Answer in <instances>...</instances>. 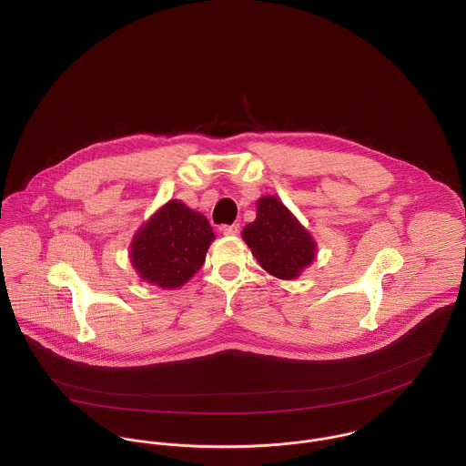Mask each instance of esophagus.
I'll list each match as a JSON object with an SVG mask.
<instances>
[{
  "mask_svg": "<svg viewBox=\"0 0 466 466\" xmlns=\"http://www.w3.org/2000/svg\"><path fill=\"white\" fill-rule=\"evenodd\" d=\"M222 233L228 235V237H235L240 233V224H231V226H224L222 228Z\"/></svg>",
  "mask_w": 466,
  "mask_h": 466,
  "instance_id": "1",
  "label": "esophagus"
}]
</instances>
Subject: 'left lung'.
I'll return each instance as SVG.
<instances>
[{
	"instance_id": "obj_1",
	"label": "left lung",
	"mask_w": 466,
	"mask_h": 466,
	"mask_svg": "<svg viewBox=\"0 0 466 466\" xmlns=\"http://www.w3.org/2000/svg\"><path fill=\"white\" fill-rule=\"evenodd\" d=\"M246 244L268 274L292 279L316 257V244L290 211L276 199L258 200L257 220L242 231Z\"/></svg>"
}]
</instances>
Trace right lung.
I'll use <instances>...</instances> for the list:
<instances>
[{"label":"right lung","mask_w":466,"mask_h":466,"mask_svg":"<svg viewBox=\"0 0 466 466\" xmlns=\"http://www.w3.org/2000/svg\"><path fill=\"white\" fill-rule=\"evenodd\" d=\"M213 238L204 215L170 200L134 237L131 262L143 279L176 289L202 267Z\"/></svg>","instance_id":"obj_1"}]
</instances>
